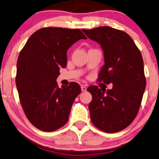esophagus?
<instances>
[{"mask_svg": "<svg viewBox=\"0 0 159 159\" xmlns=\"http://www.w3.org/2000/svg\"><path fill=\"white\" fill-rule=\"evenodd\" d=\"M80 88H81V91H86L87 90V88L86 86H80Z\"/></svg>", "mask_w": 159, "mask_h": 159, "instance_id": "obj_1", "label": "esophagus"}]
</instances>
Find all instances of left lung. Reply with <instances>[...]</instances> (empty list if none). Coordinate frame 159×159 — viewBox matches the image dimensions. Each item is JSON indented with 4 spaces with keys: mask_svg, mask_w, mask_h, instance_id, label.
<instances>
[{
    "mask_svg": "<svg viewBox=\"0 0 159 159\" xmlns=\"http://www.w3.org/2000/svg\"><path fill=\"white\" fill-rule=\"evenodd\" d=\"M82 30L103 51L98 80L113 84L107 91L96 86L88 88L93 97L89 105L91 121L104 132H118L131 124L140 108L146 85L141 53L122 30L109 26Z\"/></svg>",
    "mask_w": 159,
    "mask_h": 159,
    "instance_id": "8db88e82",
    "label": "left lung"
}]
</instances>
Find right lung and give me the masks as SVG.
<instances>
[{
    "mask_svg": "<svg viewBox=\"0 0 159 159\" xmlns=\"http://www.w3.org/2000/svg\"><path fill=\"white\" fill-rule=\"evenodd\" d=\"M80 39L87 38L79 29L41 28L19 54L16 78L19 98L28 119L41 131L63 126L81 91L76 83L59 88L56 82L60 68L67 65V51Z\"/></svg>",
    "mask_w": 159,
    "mask_h": 159,
    "instance_id": "obj_1",
    "label": "right lung"
}]
</instances>
